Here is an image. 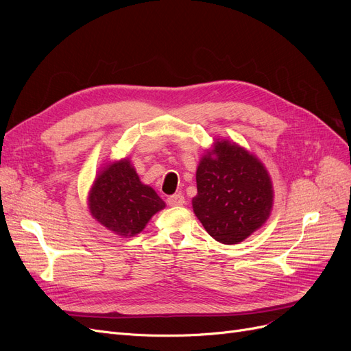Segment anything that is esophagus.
I'll list each match as a JSON object with an SVG mask.
<instances>
[{"label":"esophagus","mask_w":351,"mask_h":351,"mask_svg":"<svg viewBox=\"0 0 351 351\" xmlns=\"http://www.w3.org/2000/svg\"><path fill=\"white\" fill-rule=\"evenodd\" d=\"M167 204L169 206H182L184 204V196L183 195H171L167 197Z\"/></svg>","instance_id":"1"}]
</instances>
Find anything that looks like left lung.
I'll return each mask as SVG.
<instances>
[{
	"label": "left lung",
	"mask_w": 351,
	"mask_h": 351,
	"mask_svg": "<svg viewBox=\"0 0 351 351\" xmlns=\"http://www.w3.org/2000/svg\"><path fill=\"white\" fill-rule=\"evenodd\" d=\"M193 212L210 237L237 244L271 215L274 189L267 168L244 147L218 139L196 171Z\"/></svg>",
	"instance_id": "left-lung-1"
}]
</instances>
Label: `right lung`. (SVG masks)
<instances>
[{
	"instance_id": "add662e5",
	"label": "right lung",
	"mask_w": 351,
	"mask_h": 351,
	"mask_svg": "<svg viewBox=\"0 0 351 351\" xmlns=\"http://www.w3.org/2000/svg\"><path fill=\"white\" fill-rule=\"evenodd\" d=\"M92 217L121 237H133L146 227L165 202L141 182L129 159L105 165L89 190Z\"/></svg>"
}]
</instances>
